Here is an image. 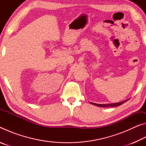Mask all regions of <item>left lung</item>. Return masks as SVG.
<instances>
[{
  "mask_svg": "<svg viewBox=\"0 0 146 146\" xmlns=\"http://www.w3.org/2000/svg\"><path fill=\"white\" fill-rule=\"evenodd\" d=\"M127 100H124V101H122V102H117V103H112V104H95V103H93V102H90L91 104L93 105H95V106H98V107H101V108H107V107H117V106H120L121 104H122L124 102H126Z\"/></svg>",
  "mask_w": 146,
  "mask_h": 146,
  "instance_id": "8db88e82",
  "label": "left lung"
}]
</instances>
